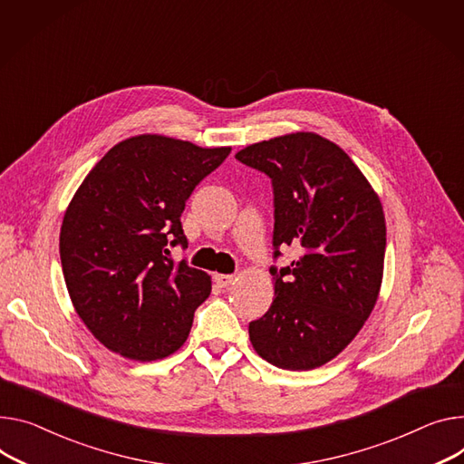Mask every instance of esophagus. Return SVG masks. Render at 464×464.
Wrapping results in <instances>:
<instances>
[{"label": "esophagus", "instance_id": "34e87169", "mask_svg": "<svg viewBox=\"0 0 464 464\" xmlns=\"http://www.w3.org/2000/svg\"><path fill=\"white\" fill-rule=\"evenodd\" d=\"M234 275H216V282L219 284V286L221 288H228L230 286V284L234 282Z\"/></svg>", "mask_w": 464, "mask_h": 464}]
</instances>
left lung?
<instances>
[{"label": "left lung", "instance_id": "left-lung-1", "mask_svg": "<svg viewBox=\"0 0 464 464\" xmlns=\"http://www.w3.org/2000/svg\"><path fill=\"white\" fill-rule=\"evenodd\" d=\"M236 160L266 172L275 195V258L282 245L299 260L271 267L275 299L248 324L255 351L282 370H314L359 334L382 282L386 225L366 176L333 140L297 131L255 142Z\"/></svg>", "mask_w": 464, "mask_h": 464}]
</instances>
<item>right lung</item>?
Returning a JSON list of instances; mask_svg holds the SVG:
<instances>
[{"label": "right lung", "instance_id": "1", "mask_svg": "<svg viewBox=\"0 0 464 464\" xmlns=\"http://www.w3.org/2000/svg\"><path fill=\"white\" fill-rule=\"evenodd\" d=\"M230 150L135 135L105 154L70 200L59 236L68 295L94 338L124 359H163L188 340L211 278L176 264L169 246L188 245L186 202Z\"/></svg>", "mask_w": 464, "mask_h": 464}]
</instances>
